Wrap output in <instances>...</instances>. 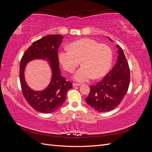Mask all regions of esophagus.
<instances>
[{"label":"esophagus","instance_id":"34e87169","mask_svg":"<svg viewBox=\"0 0 152 152\" xmlns=\"http://www.w3.org/2000/svg\"><path fill=\"white\" fill-rule=\"evenodd\" d=\"M73 86H81V84H77V83H73Z\"/></svg>","mask_w":152,"mask_h":152}]
</instances>
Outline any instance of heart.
Instances as JSON below:
<instances>
[{
	"label": "heart",
	"instance_id": "b5f03b06",
	"mask_svg": "<svg viewBox=\"0 0 152 152\" xmlns=\"http://www.w3.org/2000/svg\"><path fill=\"white\" fill-rule=\"evenodd\" d=\"M68 48L58 53L59 61L70 73L74 72L81 61L82 66L73 78L78 82H86L94 77L104 76L112 61V51L108 45L91 39H81L72 42Z\"/></svg>",
	"mask_w": 152,
	"mask_h": 152
}]
</instances>
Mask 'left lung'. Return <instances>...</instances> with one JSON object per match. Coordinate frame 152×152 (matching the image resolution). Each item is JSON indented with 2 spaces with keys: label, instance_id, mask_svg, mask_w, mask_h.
<instances>
[{
  "label": "left lung",
  "instance_id": "left-lung-1",
  "mask_svg": "<svg viewBox=\"0 0 152 152\" xmlns=\"http://www.w3.org/2000/svg\"><path fill=\"white\" fill-rule=\"evenodd\" d=\"M110 40L112 41L109 37ZM115 65L102 80L91 86L86 103L99 112H107L120 104L130 83V69L122 48L118 45Z\"/></svg>",
  "mask_w": 152,
  "mask_h": 152
}]
</instances>
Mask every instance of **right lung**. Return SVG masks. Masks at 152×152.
I'll return each instance as SVG.
<instances>
[{"instance_id": "add662e5", "label": "right lung", "mask_w": 152, "mask_h": 152, "mask_svg": "<svg viewBox=\"0 0 152 152\" xmlns=\"http://www.w3.org/2000/svg\"><path fill=\"white\" fill-rule=\"evenodd\" d=\"M63 39L61 35L43 37L32 43L21 59L20 79L23 94L31 107L41 113H50L56 111L65 102L67 92L72 87V82L61 76L59 68L58 50ZM37 58L48 61L52 70L50 84L44 90L40 91L31 90L24 79L27 63Z\"/></svg>"}]
</instances>
